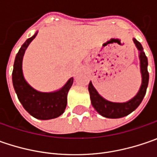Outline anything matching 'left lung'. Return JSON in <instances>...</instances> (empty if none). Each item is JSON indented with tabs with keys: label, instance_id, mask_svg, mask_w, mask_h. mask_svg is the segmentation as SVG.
<instances>
[{
	"label": "left lung",
	"instance_id": "obj_1",
	"mask_svg": "<svg viewBox=\"0 0 157 157\" xmlns=\"http://www.w3.org/2000/svg\"><path fill=\"white\" fill-rule=\"evenodd\" d=\"M137 49L140 51V61H141V71H142V82L139 93L136 97H134L132 100L125 103H113L107 101L103 99L98 92L94 87L92 82L89 83L88 90L90 93V97L92 100V105L95 108V110L100 113V115L105 118H111V119H117L124 116L128 115L133 111H135L136 108L141 104L143 100L147 87L148 84V58L146 57L145 53L142 52L143 48L142 44L136 39H134Z\"/></svg>",
	"mask_w": 157,
	"mask_h": 157
}]
</instances>
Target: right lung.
<instances>
[{
    "instance_id": "right-lung-1",
    "label": "right lung",
    "mask_w": 157,
    "mask_h": 157,
    "mask_svg": "<svg viewBox=\"0 0 157 157\" xmlns=\"http://www.w3.org/2000/svg\"><path fill=\"white\" fill-rule=\"evenodd\" d=\"M36 34L26 40L17 53L12 72V80L15 93L24 109L36 119L50 120L60 116L64 112L67 104V94L73 83V78H71L61 90L51 94L37 92L25 81L21 71L22 57L25 50Z\"/></svg>"
}]
</instances>
